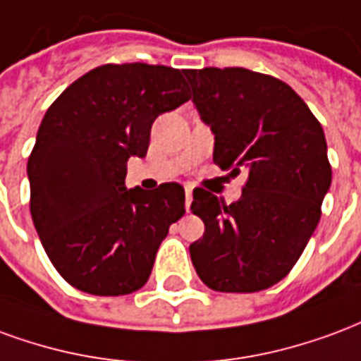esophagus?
<instances>
[{"mask_svg": "<svg viewBox=\"0 0 361 361\" xmlns=\"http://www.w3.org/2000/svg\"><path fill=\"white\" fill-rule=\"evenodd\" d=\"M184 192H186V209H190V202H192V192H194V188H192L190 184H186V186H184Z\"/></svg>", "mask_w": 361, "mask_h": 361, "instance_id": "esophagus-1", "label": "esophagus"}]
</instances>
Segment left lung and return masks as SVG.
<instances>
[{"label": "left lung", "instance_id": "obj_1", "mask_svg": "<svg viewBox=\"0 0 361 361\" xmlns=\"http://www.w3.org/2000/svg\"><path fill=\"white\" fill-rule=\"evenodd\" d=\"M192 104L215 136L213 161L246 173L238 202L204 188L192 213L204 236L190 244L198 277L213 290L257 292L288 275L314 235L331 186L319 121L290 86L254 71H184Z\"/></svg>", "mask_w": 361, "mask_h": 361}]
</instances>
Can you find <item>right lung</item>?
I'll return each mask as SVG.
<instances>
[{
    "label": "right lung",
    "instance_id": "1",
    "mask_svg": "<svg viewBox=\"0 0 361 361\" xmlns=\"http://www.w3.org/2000/svg\"><path fill=\"white\" fill-rule=\"evenodd\" d=\"M190 99L183 73L163 65H104L47 109L26 173L30 213L49 262L69 285L96 296L146 285L184 188H126L128 157H144L161 113Z\"/></svg>",
    "mask_w": 361,
    "mask_h": 361
}]
</instances>
